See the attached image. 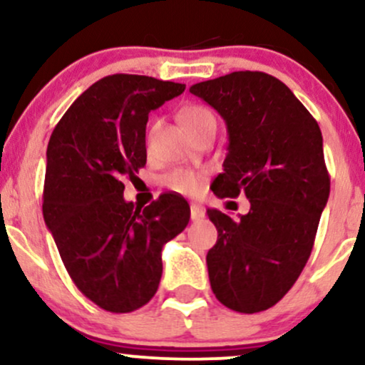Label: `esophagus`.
<instances>
[{
	"label": "esophagus",
	"mask_w": 365,
	"mask_h": 365,
	"mask_svg": "<svg viewBox=\"0 0 365 365\" xmlns=\"http://www.w3.org/2000/svg\"><path fill=\"white\" fill-rule=\"evenodd\" d=\"M204 216H206V211H204V207L192 204V206H190V217H192V221L202 220Z\"/></svg>",
	"instance_id": "obj_1"
}]
</instances>
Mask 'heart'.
Here are the masks:
<instances>
[{
  "instance_id": "obj_1",
  "label": "heart",
  "mask_w": 365,
  "mask_h": 365,
  "mask_svg": "<svg viewBox=\"0 0 365 365\" xmlns=\"http://www.w3.org/2000/svg\"><path fill=\"white\" fill-rule=\"evenodd\" d=\"M180 118H182L183 127L188 130L190 135H194L200 128L216 121L215 115L207 108L199 106V104H190V106L183 108L182 113H180ZM202 175L190 170H173L165 177V185L171 188L173 192H178V194L183 195L197 194L200 190V187H202Z\"/></svg>"
}]
</instances>
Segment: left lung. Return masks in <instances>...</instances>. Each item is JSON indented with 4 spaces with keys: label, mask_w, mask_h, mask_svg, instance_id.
Instances as JSON below:
<instances>
[{
    "label": "left lung",
    "mask_w": 365,
    "mask_h": 365,
    "mask_svg": "<svg viewBox=\"0 0 365 365\" xmlns=\"http://www.w3.org/2000/svg\"><path fill=\"white\" fill-rule=\"evenodd\" d=\"M190 92L220 113L228 132L212 192L221 199L244 192L250 202L240 220L207 209L217 230L206 257L211 288L232 311H266L302 273L328 202L321 128L273 75L233 72Z\"/></svg>",
    "instance_id": "left-lung-1"
}]
</instances>
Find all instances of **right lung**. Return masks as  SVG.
Masks as SVG:
<instances>
[{
  "label": "right lung",
  "instance_id": "add662e5",
  "mask_svg": "<svg viewBox=\"0 0 365 365\" xmlns=\"http://www.w3.org/2000/svg\"><path fill=\"white\" fill-rule=\"evenodd\" d=\"M183 91L145 75H108L75 99L49 139L46 226L70 278L104 311L132 312L153 299L163 247L190 220L180 195L139 209L121 182L145 166L149 113Z\"/></svg>",
  "mask_w": 365,
  "mask_h": 365
}]
</instances>
